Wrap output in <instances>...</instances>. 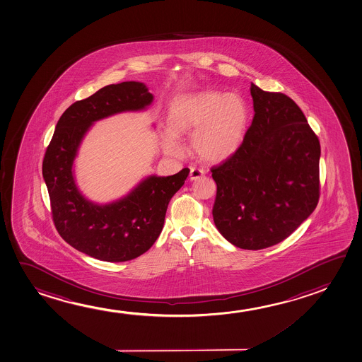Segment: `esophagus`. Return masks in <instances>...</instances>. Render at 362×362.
<instances>
[{"mask_svg":"<svg viewBox=\"0 0 362 362\" xmlns=\"http://www.w3.org/2000/svg\"><path fill=\"white\" fill-rule=\"evenodd\" d=\"M205 172L203 169H199V168H192L190 169V180L193 182V180H198V179L203 178L204 177Z\"/></svg>","mask_w":362,"mask_h":362,"instance_id":"1","label":"esophagus"}]
</instances>
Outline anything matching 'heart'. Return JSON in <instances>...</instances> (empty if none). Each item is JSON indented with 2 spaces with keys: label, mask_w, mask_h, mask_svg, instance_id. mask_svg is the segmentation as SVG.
Wrapping results in <instances>:
<instances>
[{
  "label": "heart",
  "mask_w": 362,
  "mask_h": 362,
  "mask_svg": "<svg viewBox=\"0 0 362 362\" xmlns=\"http://www.w3.org/2000/svg\"><path fill=\"white\" fill-rule=\"evenodd\" d=\"M249 115L247 100L238 93L205 89L180 95L169 108L163 149L177 156L178 136L193 134L190 149L195 157L206 163L226 162L240 149Z\"/></svg>",
  "instance_id": "obj_1"
}]
</instances>
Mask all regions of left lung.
I'll use <instances>...</instances> for the list:
<instances>
[{
    "label": "left lung",
    "mask_w": 362,
    "mask_h": 362,
    "mask_svg": "<svg viewBox=\"0 0 362 362\" xmlns=\"http://www.w3.org/2000/svg\"><path fill=\"white\" fill-rule=\"evenodd\" d=\"M250 93L255 113L240 149L211 168L213 218L233 245L259 250L286 239L314 211L321 149L290 97L254 83Z\"/></svg>",
    "instance_id": "8db88e82"
}]
</instances>
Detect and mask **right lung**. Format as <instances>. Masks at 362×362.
<instances>
[{"instance_id":"add662e5","label":"right lung","mask_w":362,"mask_h":362,"mask_svg":"<svg viewBox=\"0 0 362 362\" xmlns=\"http://www.w3.org/2000/svg\"><path fill=\"white\" fill-rule=\"evenodd\" d=\"M152 102L141 82L105 86L64 110L43 158L56 229L71 247L98 260L128 262L149 250L162 233L169 202L190 172L184 168L169 177L149 175L108 204L90 202L77 187L74 159L93 123L122 112L147 110Z\"/></svg>"}]
</instances>
